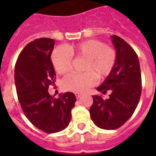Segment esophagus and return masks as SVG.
Masks as SVG:
<instances>
[{"label":"esophagus","instance_id":"obj_1","mask_svg":"<svg viewBox=\"0 0 156 156\" xmlns=\"http://www.w3.org/2000/svg\"><path fill=\"white\" fill-rule=\"evenodd\" d=\"M75 95H76V98L77 99H79L80 98L81 96H82V94H80V93H76V94H75Z\"/></svg>","mask_w":156,"mask_h":156}]
</instances>
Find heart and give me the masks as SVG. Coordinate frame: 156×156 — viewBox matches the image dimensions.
Returning <instances> with one entry per match:
<instances>
[{"label":"heart","mask_w":156,"mask_h":156,"mask_svg":"<svg viewBox=\"0 0 156 156\" xmlns=\"http://www.w3.org/2000/svg\"><path fill=\"white\" fill-rule=\"evenodd\" d=\"M73 57L83 58L86 62L83 73H70L62 81V87L67 91L82 93L93 86L95 77L103 79L110 74L116 62V51L98 40H88L76 44L55 48L51 53L54 68L60 75L67 73L71 68Z\"/></svg>","instance_id":"b5f03b06"}]
</instances>
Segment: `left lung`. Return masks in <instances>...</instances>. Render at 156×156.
<instances>
[{"instance_id":"obj_1","label":"left lung","mask_w":156,"mask_h":156,"mask_svg":"<svg viewBox=\"0 0 156 156\" xmlns=\"http://www.w3.org/2000/svg\"><path fill=\"white\" fill-rule=\"evenodd\" d=\"M116 51L113 69L97 90L102 94L111 91L108 99L94 95L90 117L96 126L104 129L120 127L131 117L141 94V74L137 55L118 36H112Z\"/></svg>"}]
</instances>
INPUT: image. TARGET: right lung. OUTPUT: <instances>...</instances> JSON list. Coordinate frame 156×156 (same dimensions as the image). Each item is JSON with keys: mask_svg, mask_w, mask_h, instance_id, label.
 Segmentation results:
<instances>
[{"mask_svg": "<svg viewBox=\"0 0 156 156\" xmlns=\"http://www.w3.org/2000/svg\"><path fill=\"white\" fill-rule=\"evenodd\" d=\"M55 41L40 38L29 43L19 54L15 66V83L23 112L32 124L48 133L62 131L71 120L76 98L66 92L58 98L49 94L55 72L51 60Z\"/></svg>", "mask_w": 156, "mask_h": 156, "instance_id": "add662e5", "label": "right lung"}]
</instances>
